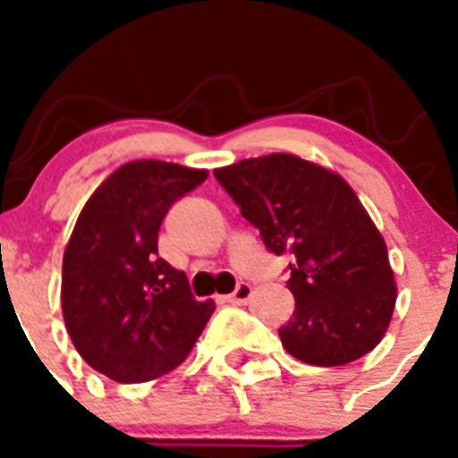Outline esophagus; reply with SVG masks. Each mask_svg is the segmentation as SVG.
Returning a JSON list of instances; mask_svg holds the SVG:
<instances>
[{
  "instance_id": "obj_1",
  "label": "esophagus",
  "mask_w": 458,
  "mask_h": 458,
  "mask_svg": "<svg viewBox=\"0 0 458 458\" xmlns=\"http://www.w3.org/2000/svg\"><path fill=\"white\" fill-rule=\"evenodd\" d=\"M251 293H254V287H251L249 282H240L235 292L230 293L225 301H228V303H235V306H242V303H247V301L251 299Z\"/></svg>"
}]
</instances>
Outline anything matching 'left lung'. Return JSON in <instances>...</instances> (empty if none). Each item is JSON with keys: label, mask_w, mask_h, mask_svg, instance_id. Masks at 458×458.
Returning a JSON list of instances; mask_svg holds the SVG:
<instances>
[{"label": "left lung", "mask_w": 458, "mask_h": 458, "mask_svg": "<svg viewBox=\"0 0 458 458\" xmlns=\"http://www.w3.org/2000/svg\"><path fill=\"white\" fill-rule=\"evenodd\" d=\"M273 254L289 256L296 308L280 329L284 351L341 367L374 351L395 310L384 235L336 171L289 152L214 169Z\"/></svg>", "instance_id": "8db88e82"}]
</instances>
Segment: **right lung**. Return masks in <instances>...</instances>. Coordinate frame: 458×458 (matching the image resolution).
<instances>
[{
  "mask_svg": "<svg viewBox=\"0 0 458 458\" xmlns=\"http://www.w3.org/2000/svg\"><path fill=\"white\" fill-rule=\"evenodd\" d=\"M207 169L133 159L89 197L63 254L61 306L74 348L117 384L165 377L191 355L214 313L183 270L157 256L162 218Z\"/></svg>",
  "mask_w": 458,
  "mask_h": 458,
  "instance_id": "obj_1",
  "label": "right lung"
}]
</instances>
